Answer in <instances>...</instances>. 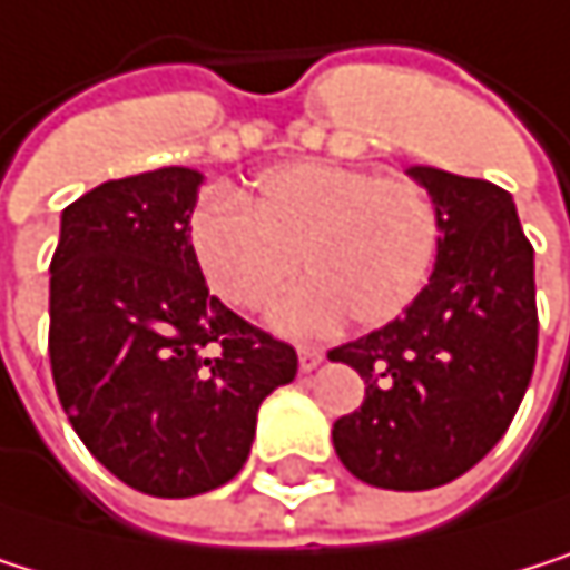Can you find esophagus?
I'll use <instances>...</instances> for the list:
<instances>
[{
	"label": "esophagus",
	"mask_w": 570,
	"mask_h": 570,
	"mask_svg": "<svg viewBox=\"0 0 570 570\" xmlns=\"http://www.w3.org/2000/svg\"><path fill=\"white\" fill-rule=\"evenodd\" d=\"M297 357H301V371H304V374H311V371L324 361V351H317V347H301V354H297Z\"/></svg>",
	"instance_id": "esophagus-1"
}]
</instances>
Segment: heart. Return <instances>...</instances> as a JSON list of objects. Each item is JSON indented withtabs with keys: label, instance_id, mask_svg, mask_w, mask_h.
Here are the masks:
<instances>
[{
	"label": "heart",
	"instance_id": "obj_1",
	"mask_svg": "<svg viewBox=\"0 0 570 570\" xmlns=\"http://www.w3.org/2000/svg\"><path fill=\"white\" fill-rule=\"evenodd\" d=\"M186 236L203 279L239 311L266 307L301 263L311 279L273 321L291 334H314L344 314L357 327L397 321L434 269L441 213L414 179L301 159L259 173L249 206L206 193Z\"/></svg>",
	"mask_w": 570,
	"mask_h": 570
}]
</instances>
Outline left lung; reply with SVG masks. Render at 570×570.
<instances>
[{
  "label": "left lung",
  "mask_w": 570,
  "mask_h": 570,
  "mask_svg": "<svg viewBox=\"0 0 570 570\" xmlns=\"http://www.w3.org/2000/svg\"><path fill=\"white\" fill-rule=\"evenodd\" d=\"M411 176L441 213L431 283L404 317L331 351L367 384L334 424L337 458L387 491L471 471L511 428L538 357L534 246L511 193L434 166Z\"/></svg>",
  "instance_id": "1"
}]
</instances>
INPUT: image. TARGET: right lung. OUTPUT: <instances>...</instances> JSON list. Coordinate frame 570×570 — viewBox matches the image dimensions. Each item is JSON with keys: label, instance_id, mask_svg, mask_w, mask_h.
<instances>
[{"label": "right lung", "instance_id": "obj_1", "mask_svg": "<svg viewBox=\"0 0 570 570\" xmlns=\"http://www.w3.org/2000/svg\"><path fill=\"white\" fill-rule=\"evenodd\" d=\"M203 176L163 166L109 179L62 209L49 263V364L89 454L153 498L239 474L269 391L297 351L216 297L186 223Z\"/></svg>", "mask_w": 570, "mask_h": 570}]
</instances>
